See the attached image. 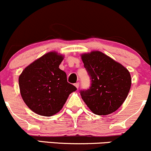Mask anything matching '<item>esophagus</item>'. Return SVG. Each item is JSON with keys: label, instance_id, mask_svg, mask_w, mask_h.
<instances>
[{"label": "esophagus", "instance_id": "esophagus-1", "mask_svg": "<svg viewBox=\"0 0 151 151\" xmlns=\"http://www.w3.org/2000/svg\"><path fill=\"white\" fill-rule=\"evenodd\" d=\"M74 86H75V87H77V89H78L79 87V82H77V83L74 84Z\"/></svg>", "mask_w": 151, "mask_h": 151}]
</instances>
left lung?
<instances>
[{
    "label": "left lung",
    "instance_id": "1",
    "mask_svg": "<svg viewBox=\"0 0 151 151\" xmlns=\"http://www.w3.org/2000/svg\"><path fill=\"white\" fill-rule=\"evenodd\" d=\"M82 59L91 80L89 89L80 90L82 100L95 115L114 112L129 93L130 72L120 63L98 51L82 54Z\"/></svg>",
    "mask_w": 151,
    "mask_h": 151
}]
</instances>
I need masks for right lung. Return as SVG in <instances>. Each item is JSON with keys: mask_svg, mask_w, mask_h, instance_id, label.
<instances>
[{"mask_svg": "<svg viewBox=\"0 0 151 151\" xmlns=\"http://www.w3.org/2000/svg\"><path fill=\"white\" fill-rule=\"evenodd\" d=\"M63 57L56 52L44 54L25 68L19 79L21 97L33 112L50 117L62 110L68 97L77 90L67 82L59 67Z\"/></svg>", "mask_w": 151, "mask_h": 151, "instance_id": "obj_1", "label": "right lung"}]
</instances>
